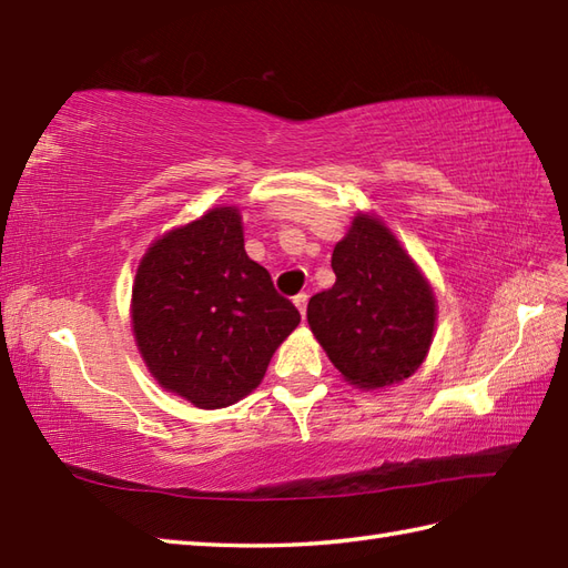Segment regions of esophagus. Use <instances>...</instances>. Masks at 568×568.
<instances>
[{"label":"esophagus","mask_w":568,"mask_h":568,"mask_svg":"<svg viewBox=\"0 0 568 568\" xmlns=\"http://www.w3.org/2000/svg\"><path fill=\"white\" fill-rule=\"evenodd\" d=\"M295 305H297V310H300V315H307V293H300V295H295Z\"/></svg>","instance_id":"esophagus-1"}]
</instances>
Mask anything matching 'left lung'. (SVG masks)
Instances as JSON below:
<instances>
[{"instance_id":"obj_1","label":"left lung","mask_w":568,"mask_h":568,"mask_svg":"<svg viewBox=\"0 0 568 568\" xmlns=\"http://www.w3.org/2000/svg\"><path fill=\"white\" fill-rule=\"evenodd\" d=\"M336 283L310 297L307 322L336 371L358 388L400 383L425 361L437 305L417 263L376 216H354L334 246Z\"/></svg>"}]
</instances>
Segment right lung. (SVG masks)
Wrapping results in <instances>:
<instances>
[{"mask_svg": "<svg viewBox=\"0 0 568 568\" xmlns=\"http://www.w3.org/2000/svg\"><path fill=\"white\" fill-rule=\"evenodd\" d=\"M131 324L151 376L216 409L263 381L300 312L246 256L239 210L214 207L151 244L131 291Z\"/></svg>", "mask_w": 568, "mask_h": 568, "instance_id": "obj_1", "label": "right lung"}]
</instances>
